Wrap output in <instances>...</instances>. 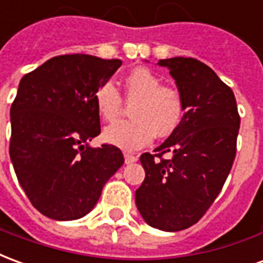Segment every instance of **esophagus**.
Here are the masks:
<instances>
[{"label":"esophagus","mask_w":263,"mask_h":263,"mask_svg":"<svg viewBox=\"0 0 263 263\" xmlns=\"http://www.w3.org/2000/svg\"><path fill=\"white\" fill-rule=\"evenodd\" d=\"M124 158H125V163L126 165H129V163H134V162H137L138 156L132 154H125L124 155Z\"/></svg>","instance_id":"34e87169"}]
</instances>
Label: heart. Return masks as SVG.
<instances>
[{
    "label": "heart",
    "mask_w": 263,
    "mask_h": 263,
    "mask_svg": "<svg viewBox=\"0 0 263 263\" xmlns=\"http://www.w3.org/2000/svg\"><path fill=\"white\" fill-rule=\"evenodd\" d=\"M125 97L137 103L134 120L118 121L104 129V139L124 151H137L154 137H169L176 131L184 114L183 97L176 88L162 86V79L145 67L131 70L124 79ZM94 104L104 121L120 117L124 101L112 81H104L94 92Z\"/></svg>",
    "instance_id": "heart-1"
}]
</instances>
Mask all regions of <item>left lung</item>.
Wrapping results in <instances>:
<instances>
[{
  "label": "left lung",
  "instance_id": "left-lung-1",
  "mask_svg": "<svg viewBox=\"0 0 263 263\" xmlns=\"http://www.w3.org/2000/svg\"><path fill=\"white\" fill-rule=\"evenodd\" d=\"M158 65L171 70L184 114L154 154L141 155L145 180L135 203L146 224L175 232L196 224L220 194L237 154L239 114L231 88L200 60Z\"/></svg>",
  "mask_w": 263,
  "mask_h": 263
}]
</instances>
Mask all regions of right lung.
<instances>
[{
	"instance_id": "obj_1",
	"label": "right lung",
	"mask_w": 263,
	"mask_h": 263,
	"mask_svg": "<svg viewBox=\"0 0 263 263\" xmlns=\"http://www.w3.org/2000/svg\"><path fill=\"white\" fill-rule=\"evenodd\" d=\"M121 65L62 54L21 79L11 105L9 156L32 205L52 220L88 214L124 163L114 145H88L101 132L94 92Z\"/></svg>"
}]
</instances>
